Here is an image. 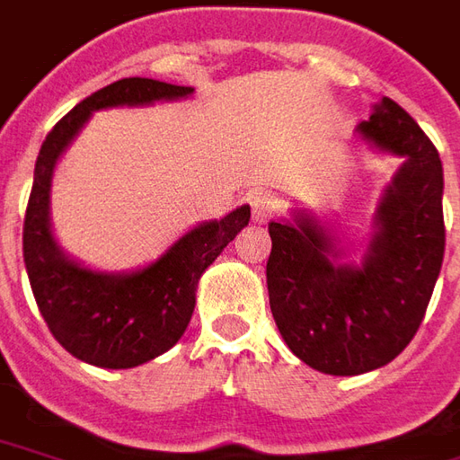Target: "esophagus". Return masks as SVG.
<instances>
[{"label":"esophagus","instance_id":"34e87169","mask_svg":"<svg viewBox=\"0 0 460 460\" xmlns=\"http://www.w3.org/2000/svg\"><path fill=\"white\" fill-rule=\"evenodd\" d=\"M251 208L255 223H268L280 209V197L279 194L268 192V190H261V192H255L251 197Z\"/></svg>","mask_w":460,"mask_h":460}]
</instances>
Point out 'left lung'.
<instances>
[{
	"mask_svg": "<svg viewBox=\"0 0 460 460\" xmlns=\"http://www.w3.org/2000/svg\"><path fill=\"white\" fill-rule=\"evenodd\" d=\"M359 134L405 162L377 209L362 266H334L332 240L311 217L268 223L270 311L288 349L323 375H362L393 362L415 337L438 280L443 166L438 149L393 98Z\"/></svg>",
	"mask_w": 460,
	"mask_h": 460,
	"instance_id": "1",
	"label": "left lung"
}]
</instances>
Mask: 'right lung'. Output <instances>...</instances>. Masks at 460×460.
I'll return each mask as SVG.
<instances>
[{
	"instance_id": "1",
	"label": "right lung",
	"mask_w": 460,
	"mask_h": 460,
	"mask_svg": "<svg viewBox=\"0 0 460 460\" xmlns=\"http://www.w3.org/2000/svg\"><path fill=\"white\" fill-rule=\"evenodd\" d=\"M190 93L187 85L162 80H116L80 101L42 141L22 227L24 266L52 337L88 365L128 369L172 349L192 319L197 280L248 225L251 208L243 205L223 220L197 225L144 270L128 276L93 273L67 261L50 233L52 169L98 108L144 106Z\"/></svg>"
}]
</instances>
